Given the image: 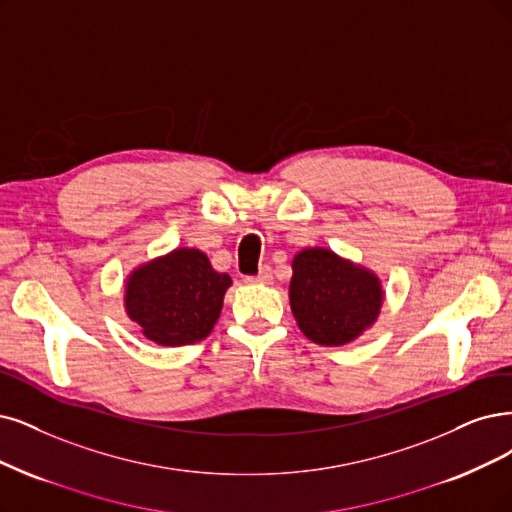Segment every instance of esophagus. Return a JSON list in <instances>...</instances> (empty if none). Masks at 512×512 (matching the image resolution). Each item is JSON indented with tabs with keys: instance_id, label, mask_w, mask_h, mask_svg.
Instances as JSON below:
<instances>
[{
	"instance_id": "34e87169",
	"label": "esophagus",
	"mask_w": 512,
	"mask_h": 512,
	"mask_svg": "<svg viewBox=\"0 0 512 512\" xmlns=\"http://www.w3.org/2000/svg\"><path fill=\"white\" fill-rule=\"evenodd\" d=\"M246 282H251V285H268V282H272V270L270 268H263L257 276H246Z\"/></svg>"
}]
</instances>
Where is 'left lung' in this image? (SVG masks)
I'll use <instances>...</instances> for the list:
<instances>
[{
	"instance_id": "obj_1",
	"label": "left lung",
	"mask_w": 512,
	"mask_h": 512,
	"mask_svg": "<svg viewBox=\"0 0 512 512\" xmlns=\"http://www.w3.org/2000/svg\"><path fill=\"white\" fill-rule=\"evenodd\" d=\"M299 329L320 346H344L380 316L382 282L363 266L329 249H304L293 257L289 287Z\"/></svg>"
}]
</instances>
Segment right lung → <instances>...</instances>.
Returning <instances> with one entry per match:
<instances>
[{"mask_svg": "<svg viewBox=\"0 0 512 512\" xmlns=\"http://www.w3.org/2000/svg\"><path fill=\"white\" fill-rule=\"evenodd\" d=\"M230 285L202 251L175 249L130 272L124 308L149 342L187 346L213 331Z\"/></svg>", "mask_w": 512, "mask_h": 512, "instance_id": "add662e5", "label": "right lung"}]
</instances>
